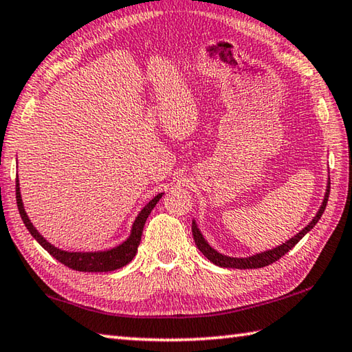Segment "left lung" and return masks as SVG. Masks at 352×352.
I'll list each match as a JSON object with an SVG mask.
<instances>
[{"mask_svg":"<svg viewBox=\"0 0 352 352\" xmlns=\"http://www.w3.org/2000/svg\"><path fill=\"white\" fill-rule=\"evenodd\" d=\"M328 197H329V182H328V186H327V194H324V198H323V201H322V206H320V209H318V212L316 214L314 219H312L308 223V225H306L302 229V231L294 235L292 239L285 241L283 245L270 249V251L258 252V254H255V255H249V257H229V255L220 254L219 251H215V249L209 245V243L206 241V239L203 237V234L200 232V229H198L195 220H192V235H194L195 245H197L198 249H200L204 257L212 261V263L217 265V266L232 267V270H257V267L267 266V265L274 263V261H277L280 257H283V255L287 251H291V249L296 246L297 243L302 240L305 235L308 234L311 229L317 225V221L320 220V217L324 212V208H327Z\"/></svg>","mask_w":352,"mask_h":352,"instance_id":"obj_1","label":"left lung"}]
</instances>
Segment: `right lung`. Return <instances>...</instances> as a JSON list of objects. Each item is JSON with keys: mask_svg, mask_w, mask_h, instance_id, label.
I'll return each instance as SVG.
<instances>
[{"mask_svg": "<svg viewBox=\"0 0 352 352\" xmlns=\"http://www.w3.org/2000/svg\"><path fill=\"white\" fill-rule=\"evenodd\" d=\"M162 197H163V192L155 195L142 210H140V214L137 215V219L132 225L129 237L121 243V245L111 248V249H106V251L69 252V251H63V249L56 248L54 245H50V243L36 231V228L32 225V221L29 220L28 214H25L24 204L21 200V192H20V182H18V178H16L18 210H20L21 219L24 221L25 228H28L29 232L32 234V237L40 243V245L46 249V251L52 255L54 258L58 260L60 263L66 265L67 267H70V270L81 271V272H109V271L120 270V267H123L127 263H131L133 257H135L140 241H142L144 223H146V220H148L151 210L155 208V204L160 201V198Z\"/></svg>", "mask_w": 352, "mask_h": 352, "instance_id": "obj_1", "label": "right lung"}]
</instances>
